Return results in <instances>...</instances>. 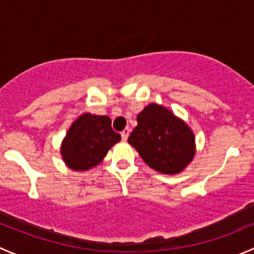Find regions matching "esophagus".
<instances>
[{
    "mask_svg": "<svg viewBox=\"0 0 254 254\" xmlns=\"http://www.w3.org/2000/svg\"><path fill=\"white\" fill-rule=\"evenodd\" d=\"M129 132H130L129 127H125V129L123 130L122 132H120V134H122V139H123V140H127V136H129Z\"/></svg>",
    "mask_w": 254,
    "mask_h": 254,
    "instance_id": "34e87169",
    "label": "esophagus"
}]
</instances>
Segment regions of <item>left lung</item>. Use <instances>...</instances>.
<instances>
[{"instance_id": "obj_1", "label": "left lung", "mask_w": 254, "mask_h": 254, "mask_svg": "<svg viewBox=\"0 0 254 254\" xmlns=\"http://www.w3.org/2000/svg\"><path fill=\"white\" fill-rule=\"evenodd\" d=\"M127 142L151 168L167 175L183 171L195 152V140L188 125L155 103L137 115V125Z\"/></svg>"}]
</instances>
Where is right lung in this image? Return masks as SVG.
<instances>
[{"label":"right lung","instance_id":"obj_1","mask_svg":"<svg viewBox=\"0 0 254 254\" xmlns=\"http://www.w3.org/2000/svg\"><path fill=\"white\" fill-rule=\"evenodd\" d=\"M119 140L120 134L112 129L108 117L83 114L68 129L61 146V155L72 170H89L98 165Z\"/></svg>","mask_w":254,"mask_h":254}]
</instances>
